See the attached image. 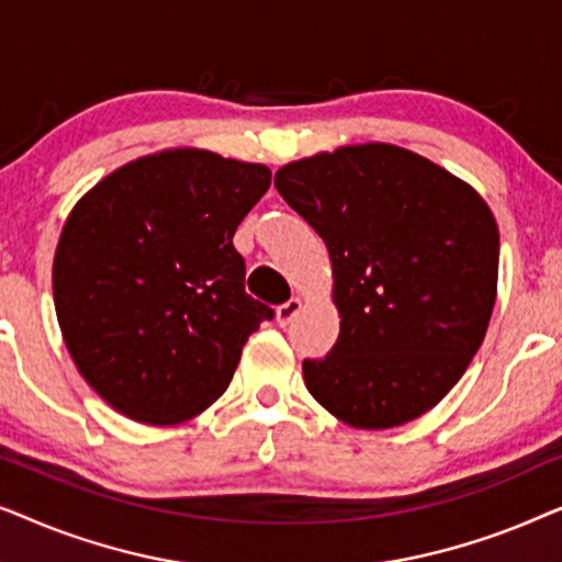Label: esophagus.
<instances>
[{
  "instance_id": "34e87169",
  "label": "esophagus",
  "mask_w": 562,
  "mask_h": 562,
  "mask_svg": "<svg viewBox=\"0 0 562 562\" xmlns=\"http://www.w3.org/2000/svg\"><path fill=\"white\" fill-rule=\"evenodd\" d=\"M302 312V299H289L286 304H281L279 310H276V322H279L281 327H286V325H291V322H294V317L296 314Z\"/></svg>"
}]
</instances>
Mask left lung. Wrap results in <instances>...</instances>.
Wrapping results in <instances>:
<instances>
[{
    "instance_id": "left-lung-1",
    "label": "left lung",
    "mask_w": 562,
    "mask_h": 562,
    "mask_svg": "<svg viewBox=\"0 0 562 562\" xmlns=\"http://www.w3.org/2000/svg\"><path fill=\"white\" fill-rule=\"evenodd\" d=\"M276 189L325 240L340 335L304 360L345 425L391 429L442 402L496 304L498 225L471 183L391 143L291 160Z\"/></svg>"
}]
</instances>
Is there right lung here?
Instances as JSON below:
<instances>
[{
  "instance_id": "obj_1",
  "label": "right lung",
  "mask_w": 562,
  "mask_h": 562,
  "mask_svg": "<svg viewBox=\"0 0 562 562\" xmlns=\"http://www.w3.org/2000/svg\"><path fill=\"white\" fill-rule=\"evenodd\" d=\"M268 187L263 164L168 148L120 166L74 204L53 304L76 368L114 412L168 427L225 394L243 345L273 317L245 294L233 245Z\"/></svg>"
}]
</instances>
